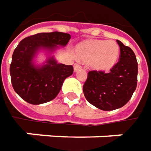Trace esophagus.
Listing matches in <instances>:
<instances>
[{"label":"esophagus","instance_id":"esophagus-1","mask_svg":"<svg viewBox=\"0 0 151 151\" xmlns=\"http://www.w3.org/2000/svg\"><path fill=\"white\" fill-rule=\"evenodd\" d=\"M81 70V66L79 64H76H76L74 65V70H75V71H78V70Z\"/></svg>","mask_w":151,"mask_h":151}]
</instances>
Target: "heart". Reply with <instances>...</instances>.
<instances>
[{
	"label": "heart",
	"mask_w": 151,
	"mask_h": 151,
	"mask_svg": "<svg viewBox=\"0 0 151 151\" xmlns=\"http://www.w3.org/2000/svg\"><path fill=\"white\" fill-rule=\"evenodd\" d=\"M75 51L79 60L90 64L93 70L100 72L111 70L120 55L119 45L113 40H86L77 44Z\"/></svg>",
	"instance_id": "obj_1"
}]
</instances>
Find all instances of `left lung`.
<instances>
[{"label": "left lung", "instance_id": "8db88e82", "mask_svg": "<svg viewBox=\"0 0 151 151\" xmlns=\"http://www.w3.org/2000/svg\"><path fill=\"white\" fill-rule=\"evenodd\" d=\"M120 48L119 62L109 73L91 70L83 85L87 101L103 111L124 107L137 86L138 62L134 51L117 40Z\"/></svg>", "mask_w": 151, "mask_h": 151}]
</instances>
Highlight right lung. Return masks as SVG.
Wrapping results in <instances>:
<instances>
[{"label": "right lung", "mask_w": 151, "mask_h": 151, "mask_svg": "<svg viewBox=\"0 0 151 151\" xmlns=\"http://www.w3.org/2000/svg\"><path fill=\"white\" fill-rule=\"evenodd\" d=\"M70 35L61 32H39L27 37L15 49L10 65L11 81L14 91L27 102L38 105L55 99L65 79L74 71L72 65L58 64L52 57L47 64L36 67L32 59L40 49L54 50L65 46Z\"/></svg>", "instance_id": "add662e5"}]
</instances>
